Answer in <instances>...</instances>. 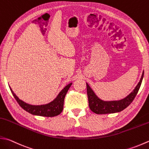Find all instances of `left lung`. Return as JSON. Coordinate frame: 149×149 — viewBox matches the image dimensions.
I'll return each instance as SVG.
<instances>
[{"mask_svg":"<svg viewBox=\"0 0 149 149\" xmlns=\"http://www.w3.org/2000/svg\"><path fill=\"white\" fill-rule=\"evenodd\" d=\"M144 72H143L140 81L137 84L136 88L133 91L128 95L127 97L120 100L114 101H104L102 100L95 94L89 84H86L87 95L88 98V104L90 110L93 112L97 114H105V113H112L119 112L126 109L127 107L130 105L133 100H134L136 95L138 92V90L140 88L142 83L143 78Z\"/></svg>","mask_w":149,"mask_h":149,"instance_id":"8db88e82","label":"left lung"}]
</instances>
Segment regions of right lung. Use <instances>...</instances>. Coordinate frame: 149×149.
I'll return each instance as SVG.
<instances>
[{
    "label": "right lung",
    "instance_id": "add662e5",
    "mask_svg": "<svg viewBox=\"0 0 149 149\" xmlns=\"http://www.w3.org/2000/svg\"><path fill=\"white\" fill-rule=\"evenodd\" d=\"M72 83L67 84L52 101L49 102L47 104H38V105L28 104L20 100L13 92L11 87L10 86H9V87H10L11 92L12 93L13 97L17 101V103L26 112L35 116H45V117H54V116L60 114L61 112L63 111L65 95L70 87L72 85Z\"/></svg>",
    "mask_w": 149,
    "mask_h": 149
}]
</instances>
